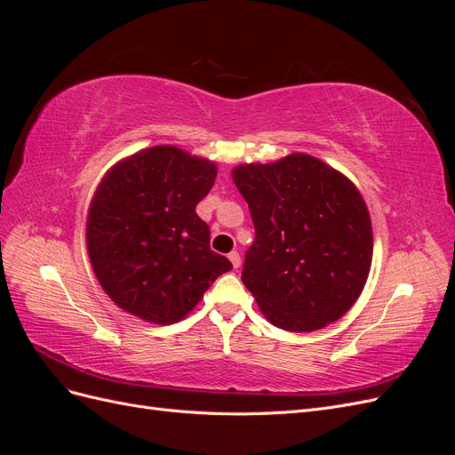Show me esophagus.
I'll return each instance as SVG.
<instances>
[{"mask_svg":"<svg viewBox=\"0 0 455 455\" xmlns=\"http://www.w3.org/2000/svg\"><path fill=\"white\" fill-rule=\"evenodd\" d=\"M229 261H231V266H233V269H237L239 266H241V256H239V252L237 251H233V252H229Z\"/></svg>","mask_w":455,"mask_h":455,"instance_id":"obj_1","label":"esophagus"}]
</instances>
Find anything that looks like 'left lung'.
Here are the masks:
<instances>
[{
  "instance_id": "obj_1",
  "label": "left lung",
  "mask_w": 455,
  "mask_h": 455,
  "mask_svg": "<svg viewBox=\"0 0 455 455\" xmlns=\"http://www.w3.org/2000/svg\"><path fill=\"white\" fill-rule=\"evenodd\" d=\"M231 178L256 228L243 283L261 315L288 332H315L341 319L363 292L374 252L361 191L307 154L243 163Z\"/></svg>"
}]
</instances>
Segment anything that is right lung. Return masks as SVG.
<instances>
[{
    "label": "right lung",
    "instance_id": "right-lung-1",
    "mask_svg": "<svg viewBox=\"0 0 455 455\" xmlns=\"http://www.w3.org/2000/svg\"><path fill=\"white\" fill-rule=\"evenodd\" d=\"M216 174L214 161L169 144L136 151L104 174L85 235L92 271L117 307L174 324L231 269L211 251L209 226L196 212Z\"/></svg>",
    "mask_w": 455,
    "mask_h": 455
}]
</instances>
